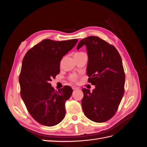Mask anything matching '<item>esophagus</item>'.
<instances>
[{
    "mask_svg": "<svg viewBox=\"0 0 147 147\" xmlns=\"http://www.w3.org/2000/svg\"><path fill=\"white\" fill-rule=\"evenodd\" d=\"M72 89H73L74 90H77V89H78V87L76 86H72Z\"/></svg>",
    "mask_w": 147,
    "mask_h": 147,
    "instance_id": "obj_1",
    "label": "esophagus"
}]
</instances>
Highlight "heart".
<instances>
[{"instance_id":"1","label":"heart","mask_w":147,"mask_h":147,"mask_svg":"<svg viewBox=\"0 0 147 147\" xmlns=\"http://www.w3.org/2000/svg\"><path fill=\"white\" fill-rule=\"evenodd\" d=\"M82 53H83V52H78V53H75L74 56H75V55H80V54H82ZM69 79L71 81L75 82V81L76 80H77V75H75V74H72V75H71L70 76V77H69Z\"/></svg>"}]
</instances>
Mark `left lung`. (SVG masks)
<instances>
[{
  "label": "left lung",
  "mask_w": 147,
  "mask_h": 147,
  "mask_svg": "<svg viewBox=\"0 0 147 147\" xmlns=\"http://www.w3.org/2000/svg\"><path fill=\"white\" fill-rule=\"evenodd\" d=\"M83 45L88 55V82L96 88L92 92L83 88L82 109L91 121L105 122L116 113L124 92L125 74L121 57L114 46L97 36L81 40L77 49Z\"/></svg>",
  "instance_id": "left-lung-1"
}]
</instances>
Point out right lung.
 <instances>
[{
    "mask_svg": "<svg viewBox=\"0 0 147 147\" xmlns=\"http://www.w3.org/2000/svg\"><path fill=\"white\" fill-rule=\"evenodd\" d=\"M77 42V39H45L30 48L24 57L19 77L20 94L29 113L42 125L55 126L65 117V103L72 95V89L64 86L55 91L50 82L59 74L63 57Z\"/></svg>",
    "mask_w": 147,
    "mask_h": 147,
    "instance_id": "obj_1",
    "label": "right lung"
}]
</instances>
